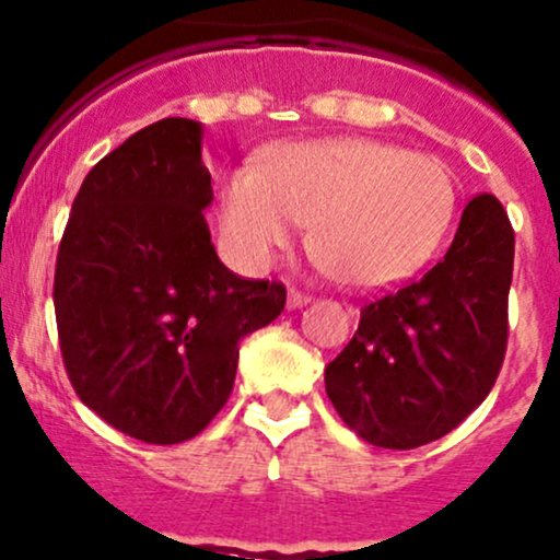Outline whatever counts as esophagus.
<instances>
[{
	"mask_svg": "<svg viewBox=\"0 0 560 560\" xmlns=\"http://www.w3.org/2000/svg\"><path fill=\"white\" fill-rule=\"evenodd\" d=\"M311 300H313L311 292L290 290V298H287V305H290V308H303V305H308Z\"/></svg>",
	"mask_w": 560,
	"mask_h": 560,
	"instance_id": "obj_1",
	"label": "esophagus"
}]
</instances>
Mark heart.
I'll list each match as a JSON object with an SVG mask.
<instances>
[{
	"label": "heart",
	"instance_id": "obj_1",
	"mask_svg": "<svg viewBox=\"0 0 560 560\" xmlns=\"http://www.w3.org/2000/svg\"><path fill=\"white\" fill-rule=\"evenodd\" d=\"M457 210L444 162L377 140H324L270 151L260 172H231L220 231L244 266H266L313 225L318 266L353 287H385L417 273Z\"/></svg>",
	"mask_w": 560,
	"mask_h": 560
}]
</instances>
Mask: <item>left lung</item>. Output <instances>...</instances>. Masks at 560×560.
Masks as SVG:
<instances>
[{"label": "left lung", "instance_id": "obj_1", "mask_svg": "<svg viewBox=\"0 0 560 560\" xmlns=\"http://www.w3.org/2000/svg\"><path fill=\"white\" fill-rule=\"evenodd\" d=\"M515 233L491 194L465 205L452 247L425 273L370 300L327 366L337 415L366 444L417 450L494 388L508 350Z\"/></svg>", "mask_w": 560, "mask_h": 560}]
</instances>
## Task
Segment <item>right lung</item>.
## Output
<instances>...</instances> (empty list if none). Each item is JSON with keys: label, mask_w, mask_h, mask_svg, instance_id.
Returning a JSON list of instances; mask_svg holds the SVG:
<instances>
[{"label": "right lung", "mask_w": 560, "mask_h": 560, "mask_svg": "<svg viewBox=\"0 0 560 560\" xmlns=\"http://www.w3.org/2000/svg\"><path fill=\"white\" fill-rule=\"evenodd\" d=\"M201 125L156 121L84 177L55 262V322L84 407L145 444L194 439L229 401L238 342L287 303L281 281L218 260Z\"/></svg>", "instance_id": "right-lung-1"}]
</instances>
